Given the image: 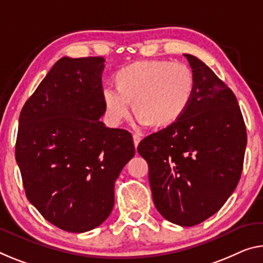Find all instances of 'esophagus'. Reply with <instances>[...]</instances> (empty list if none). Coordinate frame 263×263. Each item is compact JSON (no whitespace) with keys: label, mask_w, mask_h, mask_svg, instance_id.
I'll list each match as a JSON object with an SVG mask.
<instances>
[{"label":"esophagus","mask_w":263,"mask_h":263,"mask_svg":"<svg viewBox=\"0 0 263 263\" xmlns=\"http://www.w3.org/2000/svg\"><path fill=\"white\" fill-rule=\"evenodd\" d=\"M132 138H133V144H135V146L137 147V146H138V145H139L140 140H141L140 136H139V135H133Z\"/></svg>","instance_id":"obj_1"}]
</instances>
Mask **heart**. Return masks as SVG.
I'll list each match as a JSON object with an SVG mask.
<instances>
[{"label":"heart","instance_id":"b5f03b06","mask_svg":"<svg viewBox=\"0 0 263 263\" xmlns=\"http://www.w3.org/2000/svg\"><path fill=\"white\" fill-rule=\"evenodd\" d=\"M116 89L104 87L102 99L110 123L130 116L131 105L143 126L172 125L189 109L195 89L189 66L168 61H140L125 66L114 77Z\"/></svg>","mask_w":263,"mask_h":263}]
</instances>
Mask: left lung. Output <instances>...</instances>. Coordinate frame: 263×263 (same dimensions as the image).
Instances as JSON below:
<instances>
[{
    "label": "left lung",
    "mask_w": 263,
    "mask_h": 263,
    "mask_svg": "<svg viewBox=\"0 0 263 263\" xmlns=\"http://www.w3.org/2000/svg\"><path fill=\"white\" fill-rule=\"evenodd\" d=\"M184 56L195 79L189 109L137 149L148 164L158 212L170 222L191 227L215 214L234 192L247 133L233 91L198 57Z\"/></svg>",
    "instance_id": "1"
}]
</instances>
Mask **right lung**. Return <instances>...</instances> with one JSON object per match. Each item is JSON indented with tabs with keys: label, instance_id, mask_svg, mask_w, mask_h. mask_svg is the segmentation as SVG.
I'll return each mask as SVG.
<instances>
[{
	"label": "right lung",
	"instance_id": "add662e5",
	"mask_svg": "<svg viewBox=\"0 0 263 263\" xmlns=\"http://www.w3.org/2000/svg\"><path fill=\"white\" fill-rule=\"evenodd\" d=\"M103 57L57 61L20 115L16 161L31 205L56 227L84 233L115 205V182L135 156L132 136L101 122Z\"/></svg>",
	"mask_w": 263,
	"mask_h": 263
}]
</instances>
